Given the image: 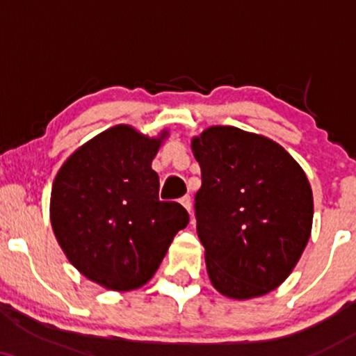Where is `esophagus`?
<instances>
[{"instance_id": "34e87169", "label": "esophagus", "mask_w": 356, "mask_h": 356, "mask_svg": "<svg viewBox=\"0 0 356 356\" xmlns=\"http://www.w3.org/2000/svg\"><path fill=\"white\" fill-rule=\"evenodd\" d=\"M181 204L184 207H186L187 211L191 212L192 209V201H191V195H184V197H181Z\"/></svg>"}]
</instances>
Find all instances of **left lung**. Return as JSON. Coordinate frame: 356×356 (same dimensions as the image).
Segmentation results:
<instances>
[{
    "label": "left lung",
    "instance_id": "1",
    "mask_svg": "<svg viewBox=\"0 0 356 356\" xmlns=\"http://www.w3.org/2000/svg\"><path fill=\"white\" fill-rule=\"evenodd\" d=\"M202 186L197 234L211 283L249 300L276 289L312 234L313 194L298 162L276 142L238 127H211L192 140Z\"/></svg>",
    "mask_w": 356,
    "mask_h": 356
}]
</instances>
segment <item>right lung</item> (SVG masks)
I'll use <instances>...</instances> for the list:
<instances>
[{
  "instance_id": "add662e5",
  "label": "right lung",
  "mask_w": 356,
  "mask_h": 356,
  "mask_svg": "<svg viewBox=\"0 0 356 356\" xmlns=\"http://www.w3.org/2000/svg\"><path fill=\"white\" fill-rule=\"evenodd\" d=\"M161 138L117 125L81 145L56 174L51 226L70 263L108 289L145 284L189 222L179 202L159 201L150 167Z\"/></svg>"
}]
</instances>
